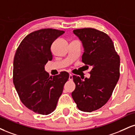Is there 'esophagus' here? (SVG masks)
<instances>
[{"instance_id": "esophagus-1", "label": "esophagus", "mask_w": 135, "mask_h": 135, "mask_svg": "<svg viewBox=\"0 0 135 135\" xmlns=\"http://www.w3.org/2000/svg\"><path fill=\"white\" fill-rule=\"evenodd\" d=\"M72 74H70L69 75V80L70 81H72V80H73V77H72Z\"/></svg>"}]
</instances>
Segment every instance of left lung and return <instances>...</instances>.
Here are the masks:
<instances>
[{
	"label": "left lung",
	"mask_w": 135,
	"mask_h": 135,
	"mask_svg": "<svg viewBox=\"0 0 135 135\" xmlns=\"http://www.w3.org/2000/svg\"><path fill=\"white\" fill-rule=\"evenodd\" d=\"M73 32L84 48L82 61L92 70L90 78L84 81L73 76L75 89L72 96L79 110L92 112L103 107L111 97L119 78L120 58L112 40L104 32L93 28Z\"/></svg>",
	"instance_id": "8db88e82"
}]
</instances>
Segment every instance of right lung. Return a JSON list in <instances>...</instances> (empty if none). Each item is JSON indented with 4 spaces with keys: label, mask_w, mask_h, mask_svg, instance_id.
Masks as SVG:
<instances>
[{
    "label": "right lung",
    "mask_w": 135,
    "mask_h": 135,
    "mask_svg": "<svg viewBox=\"0 0 135 135\" xmlns=\"http://www.w3.org/2000/svg\"><path fill=\"white\" fill-rule=\"evenodd\" d=\"M65 31L42 29L29 34L16 50L13 63V82L21 102L38 114L47 115L55 109L69 78L61 72L50 77L45 65L51 61V46Z\"/></svg>",
    "instance_id": "1"
}]
</instances>
